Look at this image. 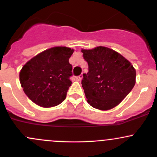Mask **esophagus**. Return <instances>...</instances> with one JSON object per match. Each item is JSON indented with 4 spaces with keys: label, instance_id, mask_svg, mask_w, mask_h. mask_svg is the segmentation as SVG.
Masks as SVG:
<instances>
[{
    "label": "esophagus",
    "instance_id": "esophagus-1",
    "mask_svg": "<svg viewBox=\"0 0 157 157\" xmlns=\"http://www.w3.org/2000/svg\"><path fill=\"white\" fill-rule=\"evenodd\" d=\"M82 79H83V75H82V74H80V76H77V77H76V80H77V81H81Z\"/></svg>",
    "mask_w": 157,
    "mask_h": 157
}]
</instances>
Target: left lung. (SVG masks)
Returning a JSON list of instances; mask_svg holds the SVG:
<instances>
[{
    "mask_svg": "<svg viewBox=\"0 0 157 157\" xmlns=\"http://www.w3.org/2000/svg\"><path fill=\"white\" fill-rule=\"evenodd\" d=\"M81 52L89 66L81 82L87 102L99 110L115 108L134 87L136 70L121 54L107 47Z\"/></svg>",
    "mask_w": 157,
    "mask_h": 157,
    "instance_id": "left-lung-1",
    "label": "left lung"
}]
</instances>
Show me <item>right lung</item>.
Returning <instances> with one entry per match:
<instances>
[{"label":"right lung","mask_w":157,"mask_h":157,"mask_svg":"<svg viewBox=\"0 0 157 157\" xmlns=\"http://www.w3.org/2000/svg\"><path fill=\"white\" fill-rule=\"evenodd\" d=\"M74 49L56 46L43 51L26 63L20 82L26 96L44 108L56 106L65 99L72 82L69 58Z\"/></svg>","instance_id":"add662e5"}]
</instances>
